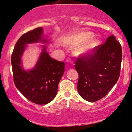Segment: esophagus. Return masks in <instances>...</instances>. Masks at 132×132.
<instances>
[{"instance_id":"1","label":"esophagus","mask_w":132,"mask_h":132,"mask_svg":"<svg viewBox=\"0 0 132 132\" xmlns=\"http://www.w3.org/2000/svg\"><path fill=\"white\" fill-rule=\"evenodd\" d=\"M66 61L67 62H69V63H72V60L70 59H68L67 60H66Z\"/></svg>"}]
</instances>
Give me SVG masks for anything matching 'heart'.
I'll return each instance as SVG.
<instances>
[{
  "label": "heart",
  "mask_w": 132,
  "mask_h": 132,
  "mask_svg": "<svg viewBox=\"0 0 132 132\" xmlns=\"http://www.w3.org/2000/svg\"><path fill=\"white\" fill-rule=\"evenodd\" d=\"M93 34L90 32H83L76 35L72 38V42L75 44H80L89 40L92 37ZM98 44L96 40H90L87 42L83 46L79 49V52L80 53H84L88 51L89 50L95 48Z\"/></svg>",
  "instance_id": "heart-1"
}]
</instances>
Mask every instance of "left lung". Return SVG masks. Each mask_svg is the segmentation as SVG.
Segmentation results:
<instances>
[{"label": "left lung", "instance_id": "1", "mask_svg": "<svg viewBox=\"0 0 132 132\" xmlns=\"http://www.w3.org/2000/svg\"><path fill=\"white\" fill-rule=\"evenodd\" d=\"M122 56L120 43L111 36L105 43L77 58V89L84 100L95 102L108 94L119 78Z\"/></svg>", "mask_w": 132, "mask_h": 132}]
</instances>
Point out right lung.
Segmentation results:
<instances>
[{"label":"right lung","instance_id":"obj_1","mask_svg":"<svg viewBox=\"0 0 132 132\" xmlns=\"http://www.w3.org/2000/svg\"><path fill=\"white\" fill-rule=\"evenodd\" d=\"M42 35V27L23 34L17 40L11 56L15 87L28 100L37 104H48L55 97L58 85L64 72V63L52 59L45 45L34 69L25 71L22 68L21 59L26 45L49 42Z\"/></svg>","mask_w":132,"mask_h":132}]
</instances>
